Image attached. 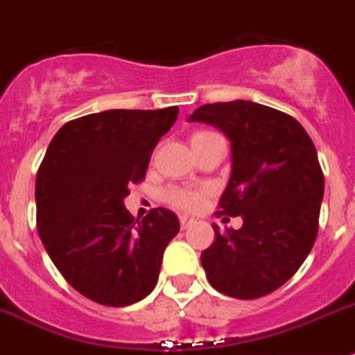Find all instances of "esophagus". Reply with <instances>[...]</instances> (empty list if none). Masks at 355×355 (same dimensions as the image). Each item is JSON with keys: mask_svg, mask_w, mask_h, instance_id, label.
<instances>
[{"mask_svg": "<svg viewBox=\"0 0 355 355\" xmlns=\"http://www.w3.org/2000/svg\"><path fill=\"white\" fill-rule=\"evenodd\" d=\"M196 225V219L194 217H189V216H180V226L184 230H187L189 226Z\"/></svg>", "mask_w": 355, "mask_h": 355, "instance_id": "34e87169", "label": "esophagus"}]
</instances>
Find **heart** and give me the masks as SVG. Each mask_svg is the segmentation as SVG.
<instances>
[{
  "label": "heart",
  "mask_w": 355,
  "mask_h": 355,
  "mask_svg": "<svg viewBox=\"0 0 355 355\" xmlns=\"http://www.w3.org/2000/svg\"><path fill=\"white\" fill-rule=\"evenodd\" d=\"M200 134H205V132H196L194 136H200ZM166 200L170 201L171 205L177 207V209L194 210L200 207L201 194L196 193V191H189V189H173L166 194Z\"/></svg>",
  "instance_id": "heart-1"
}]
</instances>
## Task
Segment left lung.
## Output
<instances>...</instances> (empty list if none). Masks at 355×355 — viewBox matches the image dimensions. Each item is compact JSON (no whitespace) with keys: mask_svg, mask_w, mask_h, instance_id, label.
<instances>
[{"mask_svg":"<svg viewBox=\"0 0 355 355\" xmlns=\"http://www.w3.org/2000/svg\"><path fill=\"white\" fill-rule=\"evenodd\" d=\"M187 122L209 123L230 141L221 212L241 216L201 253L217 292L258 299L290 279L311 251L324 200V175L311 138L290 114L251 101L200 106Z\"/></svg>","mask_w":355,"mask_h":355,"instance_id":"obj_1","label":"left lung"}]
</instances>
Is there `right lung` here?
Segmentation results:
<instances>
[{
    "label": "right lung",
    "mask_w": 355,
    "mask_h": 355,
    "mask_svg": "<svg viewBox=\"0 0 355 355\" xmlns=\"http://www.w3.org/2000/svg\"><path fill=\"white\" fill-rule=\"evenodd\" d=\"M177 116V106L86 114L47 146L35 185L38 235L62 276L98 304H134L157 285L178 217L154 209L134 221L123 200Z\"/></svg>",
    "instance_id": "1"
}]
</instances>
